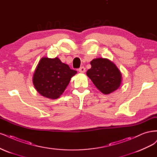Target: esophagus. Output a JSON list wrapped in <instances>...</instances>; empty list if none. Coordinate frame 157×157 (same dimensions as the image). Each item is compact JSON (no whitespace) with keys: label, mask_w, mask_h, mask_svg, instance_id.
<instances>
[{"label":"esophagus","mask_w":157,"mask_h":157,"mask_svg":"<svg viewBox=\"0 0 157 157\" xmlns=\"http://www.w3.org/2000/svg\"><path fill=\"white\" fill-rule=\"evenodd\" d=\"M78 70H79V72H81V73H84L86 71V69L84 67H82L78 69Z\"/></svg>","instance_id":"34e87169"}]
</instances>
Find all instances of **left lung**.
Listing matches in <instances>:
<instances>
[{
	"label": "left lung",
	"mask_w": 157,
	"mask_h": 157,
	"mask_svg": "<svg viewBox=\"0 0 157 157\" xmlns=\"http://www.w3.org/2000/svg\"><path fill=\"white\" fill-rule=\"evenodd\" d=\"M87 76L102 93L107 94L117 90L121 83V74L117 67L107 59L98 58L91 62Z\"/></svg>",
	"instance_id": "1"
}]
</instances>
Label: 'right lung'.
<instances>
[{
  "mask_svg": "<svg viewBox=\"0 0 157 157\" xmlns=\"http://www.w3.org/2000/svg\"><path fill=\"white\" fill-rule=\"evenodd\" d=\"M77 71L70 69L57 57H43L40 60L33 75V84L44 97L57 99L64 91L71 78Z\"/></svg>",
  "mask_w": 157,
  "mask_h": 157,
  "instance_id": "right-lung-1",
  "label": "right lung"
}]
</instances>
